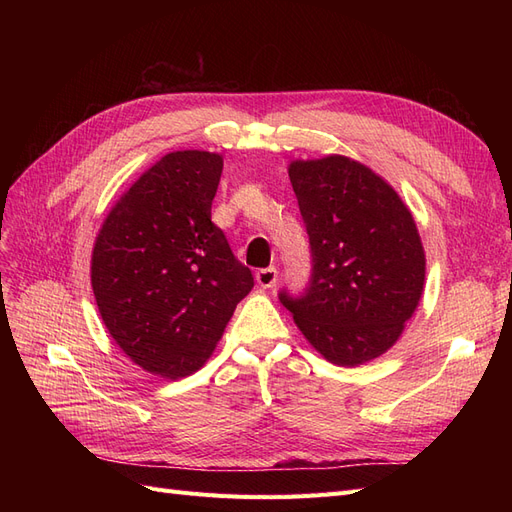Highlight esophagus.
<instances>
[{
	"label": "esophagus",
	"instance_id": "obj_1",
	"mask_svg": "<svg viewBox=\"0 0 512 512\" xmlns=\"http://www.w3.org/2000/svg\"><path fill=\"white\" fill-rule=\"evenodd\" d=\"M256 282L262 288H271L277 282V269L275 267H267V269H260L256 273Z\"/></svg>",
	"mask_w": 512,
	"mask_h": 512
}]
</instances>
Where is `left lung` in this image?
I'll list each match as a JSON object with an SVG mask.
<instances>
[{
  "mask_svg": "<svg viewBox=\"0 0 512 512\" xmlns=\"http://www.w3.org/2000/svg\"><path fill=\"white\" fill-rule=\"evenodd\" d=\"M309 237L312 273L282 305L324 359L354 367L389 350L425 284L412 213L389 183L344 156L288 168Z\"/></svg>",
  "mask_w": 512,
  "mask_h": 512,
  "instance_id": "8db88e82",
  "label": "left lung"
}]
</instances>
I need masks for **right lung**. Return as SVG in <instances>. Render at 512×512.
I'll list each match as a JSON object with an SVG mask.
<instances>
[{
	"label": "right lung",
	"mask_w": 512,
	"mask_h": 512,
	"mask_svg": "<svg viewBox=\"0 0 512 512\" xmlns=\"http://www.w3.org/2000/svg\"><path fill=\"white\" fill-rule=\"evenodd\" d=\"M222 166L218 153H168L121 196L96 239L91 286L106 329L162 378L203 367L254 288L211 222Z\"/></svg>",
	"instance_id": "obj_1"
}]
</instances>
